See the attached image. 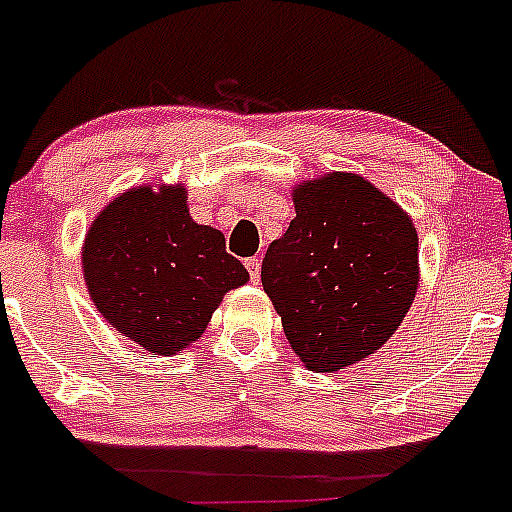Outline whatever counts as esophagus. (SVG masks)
Listing matches in <instances>:
<instances>
[{
  "mask_svg": "<svg viewBox=\"0 0 512 512\" xmlns=\"http://www.w3.org/2000/svg\"><path fill=\"white\" fill-rule=\"evenodd\" d=\"M246 269H248V274H251V282L259 284V279H261V259H259V256H251V259H246Z\"/></svg>",
  "mask_w": 512,
  "mask_h": 512,
  "instance_id": "34e87169",
  "label": "esophagus"
}]
</instances>
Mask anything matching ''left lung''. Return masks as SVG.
I'll return each instance as SVG.
<instances>
[{
	"label": "left lung",
	"mask_w": 512,
	"mask_h": 512,
	"mask_svg": "<svg viewBox=\"0 0 512 512\" xmlns=\"http://www.w3.org/2000/svg\"><path fill=\"white\" fill-rule=\"evenodd\" d=\"M297 217L269 246L261 284L310 372L359 364L408 315L418 292V230L359 174L330 171L292 189Z\"/></svg>",
	"instance_id": "left-lung-1"
}]
</instances>
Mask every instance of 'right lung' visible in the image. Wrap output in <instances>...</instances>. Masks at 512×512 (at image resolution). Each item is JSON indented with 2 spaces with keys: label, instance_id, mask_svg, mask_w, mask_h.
Instances as JSON below:
<instances>
[{
  "label": "right lung",
  "instance_id": "1",
  "mask_svg": "<svg viewBox=\"0 0 512 512\" xmlns=\"http://www.w3.org/2000/svg\"><path fill=\"white\" fill-rule=\"evenodd\" d=\"M81 269L102 318L156 356L192 346L225 292L248 282L225 235L194 223L182 184L115 197L87 230Z\"/></svg>",
  "mask_w": 512,
  "mask_h": 512
}]
</instances>
